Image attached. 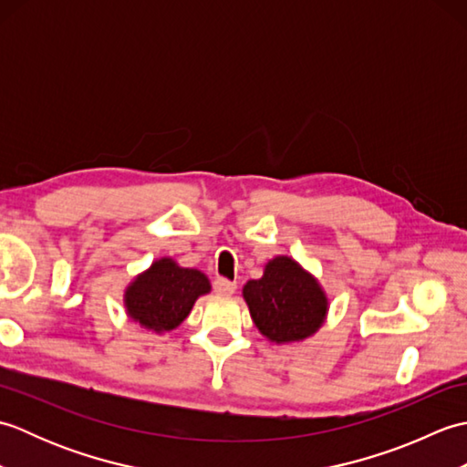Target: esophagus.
<instances>
[{
	"label": "esophagus",
	"instance_id": "1",
	"mask_svg": "<svg viewBox=\"0 0 467 467\" xmlns=\"http://www.w3.org/2000/svg\"><path fill=\"white\" fill-rule=\"evenodd\" d=\"M214 291H216L218 295L231 296V295L236 291V283L226 281V279H223V276H218V279L214 281Z\"/></svg>",
	"mask_w": 467,
	"mask_h": 467
}]
</instances>
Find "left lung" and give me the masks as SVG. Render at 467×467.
I'll use <instances>...</instances> for the list:
<instances>
[{
	"mask_svg": "<svg viewBox=\"0 0 467 467\" xmlns=\"http://www.w3.org/2000/svg\"><path fill=\"white\" fill-rule=\"evenodd\" d=\"M243 299L256 329L275 345L309 339L329 313V296L319 279L286 254L273 256L261 279L246 281Z\"/></svg>",
	"mask_w": 467,
	"mask_h": 467,
	"instance_id": "obj_1",
	"label": "left lung"
}]
</instances>
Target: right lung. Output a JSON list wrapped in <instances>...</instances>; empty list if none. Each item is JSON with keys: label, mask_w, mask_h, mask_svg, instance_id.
Masks as SVG:
<instances>
[{"label": "right lung", "mask_w": 467, "mask_h": 467, "mask_svg": "<svg viewBox=\"0 0 467 467\" xmlns=\"http://www.w3.org/2000/svg\"><path fill=\"white\" fill-rule=\"evenodd\" d=\"M211 289L202 271L181 266L172 256H161L126 285L122 301L128 319L144 331L164 335L174 331L191 315L196 299Z\"/></svg>", "instance_id": "obj_1"}]
</instances>
